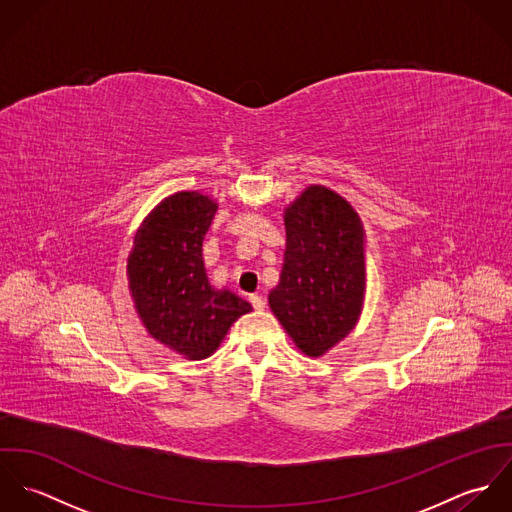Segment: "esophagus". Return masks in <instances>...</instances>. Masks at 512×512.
<instances>
[{
	"instance_id": "1",
	"label": "esophagus",
	"mask_w": 512,
	"mask_h": 512,
	"mask_svg": "<svg viewBox=\"0 0 512 512\" xmlns=\"http://www.w3.org/2000/svg\"><path fill=\"white\" fill-rule=\"evenodd\" d=\"M250 303L254 305V309L262 311L266 307V299L262 295H250Z\"/></svg>"
}]
</instances>
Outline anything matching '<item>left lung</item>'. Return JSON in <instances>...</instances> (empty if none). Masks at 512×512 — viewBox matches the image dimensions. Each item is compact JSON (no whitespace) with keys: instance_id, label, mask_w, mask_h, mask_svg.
Instances as JSON below:
<instances>
[{"instance_id":"obj_1","label":"left lung","mask_w":512,"mask_h":512,"mask_svg":"<svg viewBox=\"0 0 512 512\" xmlns=\"http://www.w3.org/2000/svg\"><path fill=\"white\" fill-rule=\"evenodd\" d=\"M286 254L270 309L307 357H321L357 325L365 301V228L335 191L309 185L284 213Z\"/></svg>"}]
</instances>
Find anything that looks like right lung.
Listing matches in <instances>:
<instances>
[{"mask_svg":"<svg viewBox=\"0 0 512 512\" xmlns=\"http://www.w3.org/2000/svg\"><path fill=\"white\" fill-rule=\"evenodd\" d=\"M219 205L197 191L165 197L134 236L128 282L147 333L189 361L211 357L230 325L252 305L215 290L203 264V240Z\"/></svg>","mask_w":512,"mask_h":512,"instance_id":"add662e5","label":"right lung"}]
</instances>
